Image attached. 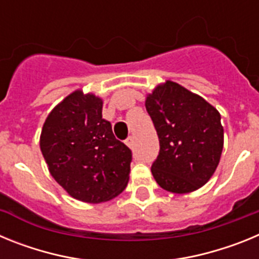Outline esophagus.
<instances>
[{
	"label": "esophagus",
	"instance_id": "1",
	"mask_svg": "<svg viewBox=\"0 0 259 259\" xmlns=\"http://www.w3.org/2000/svg\"><path fill=\"white\" fill-rule=\"evenodd\" d=\"M134 144H135V140L132 136H130L127 140H125V145H127L128 148H132V146H134Z\"/></svg>",
	"mask_w": 259,
	"mask_h": 259
}]
</instances>
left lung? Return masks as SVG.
<instances>
[{"label":"left lung","instance_id":"8db88e82","mask_svg":"<svg viewBox=\"0 0 259 259\" xmlns=\"http://www.w3.org/2000/svg\"><path fill=\"white\" fill-rule=\"evenodd\" d=\"M145 107L159 139V154L152 164L155 182L172 193L197 191L221 161L224 135L219 111L171 80L146 95Z\"/></svg>","mask_w":259,"mask_h":259}]
</instances>
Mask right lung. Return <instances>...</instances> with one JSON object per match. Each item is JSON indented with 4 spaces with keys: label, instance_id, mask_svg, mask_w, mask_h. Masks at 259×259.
I'll use <instances>...</instances> for the list:
<instances>
[{
    "label": "right lung",
    "instance_id": "add662e5",
    "mask_svg": "<svg viewBox=\"0 0 259 259\" xmlns=\"http://www.w3.org/2000/svg\"><path fill=\"white\" fill-rule=\"evenodd\" d=\"M102 98L76 89L45 119L40 149L50 175L71 197L87 203L113 200L128 184L131 150L102 118Z\"/></svg>",
    "mask_w": 259,
    "mask_h": 259
}]
</instances>
